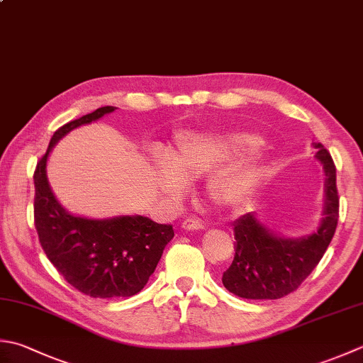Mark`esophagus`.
Listing matches in <instances>:
<instances>
[{"label": "esophagus", "instance_id": "obj_1", "mask_svg": "<svg viewBox=\"0 0 363 363\" xmlns=\"http://www.w3.org/2000/svg\"><path fill=\"white\" fill-rule=\"evenodd\" d=\"M182 228L189 230V231H198V230H204V223L200 218H187L182 222Z\"/></svg>", "mask_w": 363, "mask_h": 363}]
</instances>
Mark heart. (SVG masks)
<instances>
[{
	"label": "heart",
	"instance_id": "b5f03b06",
	"mask_svg": "<svg viewBox=\"0 0 363 363\" xmlns=\"http://www.w3.org/2000/svg\"><path fill=\"white\" fill-rule=\"evenodd\" d=\"M262 146L253 133H184L176 140L172 162L160 160L154 165L155 182L167 195L177 198L186 191V179H195L247 157ZM264 172L253 159H244L217 169L208 182V195L218 206H236L252 194Z\"/></svg>",
	"mask_w": 363,
	"mask_h": 363
}]
</instances>
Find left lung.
Segmentation results:
<instances>
[{"label": "left lung", "mask_w": 363, "mask_h": 363, "mask_svg": "<svg viewBox=\"0 0 363 363\" xmlns=\"http://www.w3.org/2000/svg\"><path fill=\"white\" fill-rule=\"evenodd\" d=\"M315 147L325 173L324 218L318 231L299 239L280 238L252 212L239 217L233 223L236 253L222 277L230 293L255 301L280 299L301 286L328 250L338 223L337 169L328 149L321 143Z\"/></svg>", "instance_id": "1"}]
</instances>
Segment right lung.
<instances>
[{
	"instance_id": "1",
	"label": "right lung",
	"mask_w": 363,
	"mask_h": 363,
	"mask_svg": "<svg viewBox=\"0 0 363 363\" xmlns=\"http://www.w3.org/2000/svg\"><path fill=\"white\" fill-rule=\"evenodd\" d=\"M115 110L116 106H102L60 127L34 172V225L47 258L75 289L101 299L140 293L174 236L172 225L143 216L105 220L72 216L50 189L47 159L53 146L70 130Z\"/></svg>"
}]
</instances>
